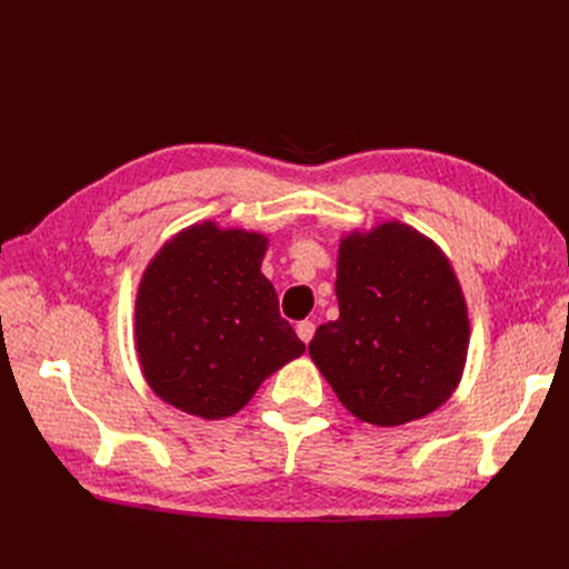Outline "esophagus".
Listing matches in <instances>:
<instances>
[{
	"label": "esophagus",
	"mask_w": 569,
	"mask_h": 569,
	"mask_svg": "<svg viewBox=\"0 0 569 569\" xmlns=\"http://www.w3.org/2000/svg\"><path fill=\"white\" fill-rule=\"evenodd\" d=\"M297 335H299V339L303 341V343H308L313 339V335H316V325L311 322V320H301L299 325H297Z\"/></svg>",
	"instance_id": "34e87169"
}]
</instances>
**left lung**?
Here are the masks:
<instances>
[{"label": "left lung", "mask_w": 569, "mask_h": 569, "mask_svg": "<svg viewBox=\"0 0 569 569\" xmlns=\"http://www.w3.org/2000/svg\"><path fill=\"white\" fill-rule=\"evenodd\" d=\"M339 318L308 353L356 418L393 427L439 408L468 353V311L437 244L403 222L341 242Z\"/></svg>", "instance_id": "8db88e82"}]
</instances>
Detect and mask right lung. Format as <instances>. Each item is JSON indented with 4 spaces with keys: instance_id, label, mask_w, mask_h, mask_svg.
I'll use <instances>...</instances> for the list:
<instances>
[{
    "instance_id": "1",
    "label": "right lung",
    "mask_w": 569,
    "mask_h": 569,
    "mask_svg": "<svg viewBox=\"0 0 569 569\" xmlns=\"http://www.w3.org/2000/svg\"><path fill=\"white\" fill-rule=\"evenodd\" d=\"M266 239L203 222L159 251L137 295L149 387L199 418L244 408L270 372L306 351L261 272Z\"/></svg>"
}]
</instances>
